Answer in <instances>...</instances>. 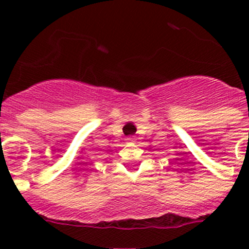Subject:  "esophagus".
I'll return each instance as SVG.
<instances>
[{
	"instance_id": "obj_1",
	"label": "esophagus",
	"mask_w": 249,
	"mask_h": 249,
	"mask_svg": "<svg viewBox=\"0 0 249 249\" xmlns=\"http://www.w3.org/2000/svg\"><path fill=\"white\" fill-rule=\"evenodd\" d=\"M126 142H129V143H132V142H135V139L134 137H126Z\"/></svg>"
}]
</instances>
